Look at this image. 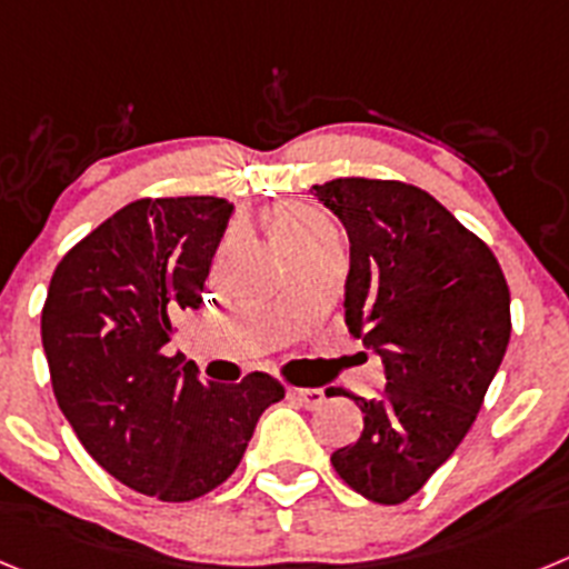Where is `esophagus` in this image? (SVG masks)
<instances>
[{
	"mask_svg": "<svg viewBox=\"0 0 569 569\" xmlns=\"http://www.w3.org/2000/svg\"><path fill=\"white\" fill-rule=\"evenodd\" d=\"M288 396L293 401H299L301 407H308V410H313V407H319L325 401V390H319V387H290Z\"/></svg>",
	"mask_w": 569,
	"mask_h": 569,
	"instance_id": "esophagus-1",
	"label": "esophagus"
}]
</instances>
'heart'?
I'll return each mask as SVG.
<instances>
[{"instance_id":"heart-1","label":"heart","mask_w":569,"mask_h":569,"mask_svg":"<svg viewBox=\"0 0 569 569\" xmlns=\"http://www.w3.org/2000/svg\"><path fill=\"white\" fill-rule=\"evenodd\" d=\"M273 236L284 250L316 248V244L336 241L333 228H330L321 216L299 208L279 210V213L273 216Z\"/></svg>"}]
</instances>
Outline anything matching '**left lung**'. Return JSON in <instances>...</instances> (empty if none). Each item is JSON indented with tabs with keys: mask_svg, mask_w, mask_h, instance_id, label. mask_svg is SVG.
Listing matches in <instances>:
<instances>
[{
	"mask_svg": "<svg viewBox=\"0 0 569 569\" xmlns=\"http://www.w3.org/2000/svg\"><path fill=\"white\" fill-rule=\"evenodd\" d=\"M350 239L345 325L385 365L365 430L330 461L379 505H401L453 456L510 341V290L479 236L405 182L313 184Z\"/></svg>",
	"mask_w": 569,
	"mask_h": 569,
	"instance_id": "8db88e82",
	"label": "left lung"
}]
</instances>
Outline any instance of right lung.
I'll use <instances>...</instances> for the list:
<instances>
[{"mask_svg": "<svg viewBox=\"0 0 569 569\" xmlns=\"http://www.w3.org/2000/svg\"><path fill=\"white\" fill-rule=\"evenodd\" d=\"M233 204L139 199L59 261L42 347L59 410L104 470L162 501L199 499L239 467L259 416L284 399L268 373L204 385L168 356L173 319L199 310Z\"/></svg>", "mask_w": 569, "mask_h": 569, "instance_id": "right-lung-1", "label": "right lung"}]
</instances>
